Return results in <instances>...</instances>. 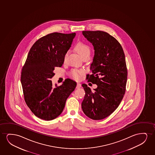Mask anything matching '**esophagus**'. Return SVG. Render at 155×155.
<instances>
[{"label":"esophagus","mask_w":155,"mask_h":155,"mask_svg":"<svg viewBox=\"0 0 155 155\" xmlns=\"http://www.w3.org/2000/svg\"><path fill=\"white\" fill-rule=\"evenodd\" d=\"M81 84L80 83H77V88H81Z\"/></svg>","instance_id":"esophagus-1"}]
</instances>
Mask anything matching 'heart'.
<instances>
[{
  "label": "heart",
  "instance_id": "obj_1",
  "mask_svg": "<svg viewBox=\"0 0 155 155\" xmlns=\"http://www.w3.org/2000/svg\"><path fill=\"white\" fill-rule=\"evenodd\" d=\"M74 48L79 54L82 58L86 55H90L91 53V48L86 43L83 42H79L77 43ZM67 53L66 52L64 55V61L66 60ZM85 73V71L83 69H73L70 72V75L74 78L76 79H80L81 76Z\"/></svg>",
  "mask_w": 155,
  "mask_h": 155
}]
</instances>
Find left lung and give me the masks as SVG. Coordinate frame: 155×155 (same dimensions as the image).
Returning <instances> with one entry per match:
<instances>
[{
  "instance_id": "obj_1",
  "label": "left lung",
  "mask_w": 155,
  "mask_h": 155,
  "mask_svg": "<svg viewBox=\"0 0 155 155\" xmlns=\"http://www.w3.org/2000/svg\"><path fill=\"white\" fill-rule=\"evenodd\" d=\"M95 50L93 61L88 74V81L97 85L94 91L85 84L84 99L81 103L83 112L94 120L105 118L114 111L125 94L127 71L125 55L117 39L103 31H83Z\"/></svg>"
}]
</instances>
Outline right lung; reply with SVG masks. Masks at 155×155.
Listing matches in <instances>:
<instances>
[{
    "label": "right lung",
    "instance_id": "1",
    "mask_svg": "<svg viewBox=\"0 0 155 155\" xmlns=\"http://www.w3.org/2000/svg\"><path fill=\"white\" fill-rule=\"evenodd\" d=\"M76 33L54 32L43 36L30 49L21 73L26 103L35 116L46 121L57 117L64 110L66 100L77 83L67 79L61 86H52L50 79L55 67L64 64Z\"/></svg>",
    "mask_w": 155,
    "mask_h": 155
}]
</instances>
